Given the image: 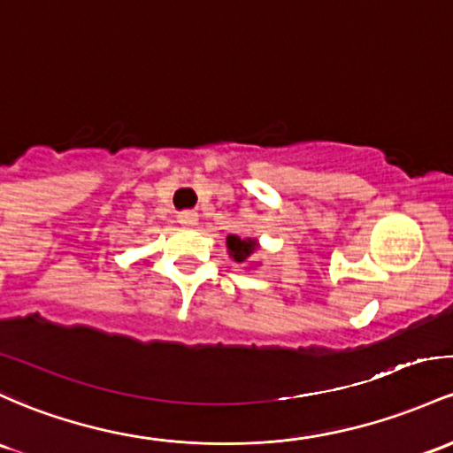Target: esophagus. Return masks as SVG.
I'll return each instance as SVG.
<instances>
[{"mask_svg":"<svg viewBox=\"0 0 453 453\" xmlns=\"http://www.w3.org/2000/svg\"><path fill=\"white\" fill-rule=\"evenodd\" d=\"M178 223H182V226H196V223H197V212L196 211L178 212Z\"/></svg>","mask_w":453,"mask_h":453,"instance_id":"esophagus-1","label":"esophagus"}]
</instances>
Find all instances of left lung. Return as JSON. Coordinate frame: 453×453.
I'll return each instance as SVG.
<instances>
[{
    "instance_id": "8db88e82",
    "label": "left lung",
    "mask_w": 453,
    "mask_h": 453,
    "mask_svg": "<svg viewBox=\"0 0 453 453\" xmlns=\"http://www.w3.org/2000/svg\"><path fill=\"white\" fill-rule=\"evenodd\" d=\"M256 241L247 238V241H241L238 236H227V250H230V256L234 257L236 262H245L247 257L256 251Z\"/></svg>"
}]
</instances>
